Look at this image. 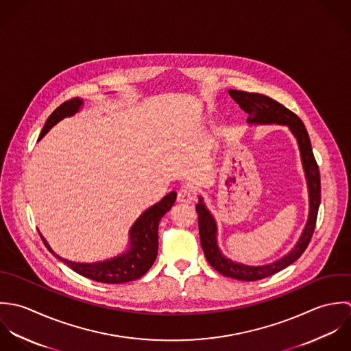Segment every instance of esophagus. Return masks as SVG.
Segmentation results:
<instances>
[{
	"label": "esophagus",
	"mask_w": 351,
	"mask_h": 351,
	"mask_svg": "<svg viewBox=\"0 0 351 351\" xmlns=\"http://www.w3.org/2000/svg\"><path fill=\"white\" fill-rule=\"evenodd\" d=\"M178 201L179 202H186V204H191L194 201V193L191 189L189 187H182L178 191Z\"/></svg>",
	"instance_id": "1"
}]
</instances>
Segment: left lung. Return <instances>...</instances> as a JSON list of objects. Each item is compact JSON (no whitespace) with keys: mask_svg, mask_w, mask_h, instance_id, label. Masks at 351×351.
<instances>
[{"mask_svg":"<svg viewBox=\"0 0 351 351\" xmlns=\"http://www.w3.org/2000/svg\"><path fill=\"white\" fill-rule=\"evenodd\" d=\"M229 95L245 112L250 114L248 123H280V125L289 126L291 133L295 136L300 146L302 165L305 169V176H306L308 189H309V218L300 240L286 256L266 266H245V265L234 263L230 259L225 258L217 247V240H215L217 228H215L214 218L206 209V206L204 205L202 198L199 199V204L197 205L195 209L198 213L201 245L204 248L208 262L210 263L211 267H214V270H217L222 276H226L234 280L250 282V280H263L277 274L285 267L294 263L306 250L312 239V234L315 232L317 211L320 206V198H322L320 172L312 152V145H311L308 132L302 121L294 112H291L290 110H287L285 106L273 100L271 97L261 93H251V92L230 89Z\"/></svg>","mask_w":351,"mask_h":351,"instance_id":"1","label":"left lung"}]
</instances>
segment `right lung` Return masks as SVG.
Instances as JSON below:
<instances>
[{"label":"right lung","instance_id":"1","mask_svg":"<svg viewBox=\"0 0 351 351\" xmlns=\"http://www.w3.org/2000/svg\"><path fill=\"white\" fill-rule=\"evenodd\" d=\"M82 106V100L74 97L66 100L60 107H57L53 114L47 118L43 130L39 136V140L61 119L65 117L74 115L80 107ZM176 199V193L172 191L167 197H164L158 204L153 205L145 213L141 214L140 218L134 222L130 230V250L114 259L97 262V263H75L58 256L50 245L46 243L43 236L40 234L45 245L49 251L68 265L73 271L77 274L104 283H123L130 280H138L152 267L156 261L157 250H158V222L162 215L169 210Z\"/></svg>","mask_w":351,"mask_h":351}]
</instances>
